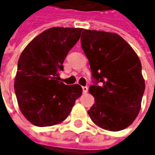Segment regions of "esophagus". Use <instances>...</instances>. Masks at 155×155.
Instances as JSON below:
<instances>
[{
    "label": "esophagus",
    "instance_id": "34e87169",
    "mask_svg": "<svg viewBox=\"0 0 155 155\" xmlns=\"http://www.w3.org/2000/svg\"><path fill=\"white\" fill-rule=\"evenodd\" d=\"M82 88H83V92L84 93H86L88 91V87L87 86H84L82 87Z\"/></svg>",
    "mask_w": 155,
    "mask_h": 155
}]
</instances>
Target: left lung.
Returning <instances> with one entry per match:
<instances>
[{"mask_svg": "<svg viewBox=\"0 0 155 155\" xmlns=\"http://www.w3.org/2000/svg\"><path fill=\"white\" fill-rule=\"evenodd\" d=\"M81 45L96 80L89 89L95 97L88 110L91 121L109 131L128 128L140 112L145 91L139 57L117 33L84 29Z\"/></svg>", "mask_w": 155, "mask_h": 155, "instance_id": "obj_1", "label": "left lung"}]
</instances>
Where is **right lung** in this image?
<instances>
[{
	"label": "right lung",
	"instance_id": "add662e5",
	"mask_svg": "<svg viewBox=\"0 0 155 155\" xmlns=\"http://www.w3.org/2000/svg\"><path fill=\"white\" fill-rule=\"evenodd\" d=\"M83 28L51 27L25 47L18 60L15 91L19 108L27 121L49 127L64 121L82 95L79 84L58 80V71Z\"/></svg>",
	"mask_w": 155,
	"mask_h": 155
}]
</instances>
